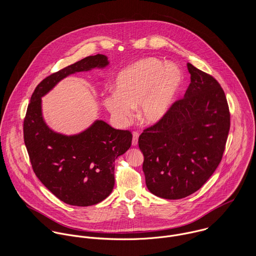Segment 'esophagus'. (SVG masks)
Wrapping results in <instances>:
<instances>
[{
	"mask_svg": "<svg viewBox=\"0 0 256 256\" xmlns=\"http://www.w3.org/2000/svg\"><path fill=\"white\" fill-rule=\"evenodd\" d=\"M138 139H139V134L137 132H134L133 139H132V146H136L138 145Z\"/></svg>",
	"mask_w": 256,
	"mask_h": 256,
	"instance_id": "esophagus-1",
	"label": "esophagus"
}]
</instances>
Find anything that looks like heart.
<instances>
[{"mask_svg":"<svg viewBox=\"0 0 256 256\" xmlns=\"http://www.w3.org/2000/svg\"><path fill=\"white\" fill-rule=\"evenodd\" d=\"M182 84V72L176 64L164 65L154 57L141 59L118 73L115 92L104 98V106L120 126L131 121L137 106L140 121L154 126L170 112Z\"/></svg>","mask_w":256,"mask_h":256,"instance_id":"heart-1","label":"heart"}]
</instances>
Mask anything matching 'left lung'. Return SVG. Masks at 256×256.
<instances>
[{
  "label": "left lung",
  "mask_w": 256,
  "mask_h": 256,
  "mask_svg": "<svg viewBox=\"0 0 256 256\" xmlns=\"http://www.w3.org/2000/svg\"><path fill=\"white\" fill-rule=\"evenodd\" d=\"M191 74L184 98L139 137L143 172L150 193L182 199L200 189L222 160L230 131V112L219 82L187 64Z\"/></svg>",
  "instance_id": "8db88e82"
}]
</instances>
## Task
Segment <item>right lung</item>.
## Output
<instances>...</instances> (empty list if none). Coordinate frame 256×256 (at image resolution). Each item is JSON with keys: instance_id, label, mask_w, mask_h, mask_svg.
Here are the masks:
<instances>
[{"instance_id": "add662e5", "label": "right lung", "mask_w": 256, "mask_h": 256, "mask_svg": "<svg viewBox=\"0 0 256 256\" xmlns=\"http://www.w3.org/2000/svg\"><path fill=\"white\" fill-rule=\"evenodd\" d=\"M108 65V56L98 54L50 74L37 86L28 106L24 137L32 168L44 186L69 205L90 206L110 196L114 162L129 150L132 134L100 119L76 134L56 132L43 118L41 98L70 74Z\"/></svg>"}]
</instances>
